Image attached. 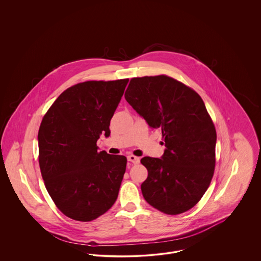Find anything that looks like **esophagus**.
I'll return each instance as SVG.
<instances>
[{
    "mask_svg": "<svg viewBox=\"0 0 261 261\" xmlns=\"http://www.w3.org/2000/svg\"><path fill=\"white\" fill-rule=\"evenodd\" d=\"M127 160L129 161L130 162H132V163H134V164H138L139 162H140V158H138V156H135V155H128L127 156Z\"/></svg>",
    "mask_w": 261,
    "mask_h": 261,
    "instance_id": "34e87169",
    "label": "esophagus"
}]
</instances>
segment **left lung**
Masks as SVG:
<instances>
[{"label": "left lung", "mask_w": 261, "mask_h": 261, "mask_svg": "<svg viewBox=\"0 0 261 261\" xmlns=\"http://www.w3.org/2000/svg\"><path fill=\"white\" fill-rule=\"evenodd\" d=\"M125 99L149 124L162 130V159L141 160L148 178L141 185L154 208L177 215L194 207L210 187L216 131L199 94L166 75L132 78Z\"/></svg>", "instance_id": "obj_1"}]
</instances>
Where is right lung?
<instances>
[{
    "label": "right lung",
    "mask_w": 261,
    "mask_h": 261,
    "mask_svg": "<svg viewBox=\"0 0 261 261\" xmlns=\"http://www.w3.org/2000/svg\"><path fill=\"white\" fill-rule=\"evenodd\" d=\"M129 79L86 81L62 92L43 117L38 133L45 186L67 217L88 222L117 199L126 170L123 155L98 151Z\"/></svg>",
    "instance_id": "add662e5"
}]
</instances>
